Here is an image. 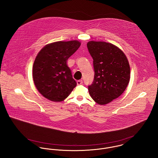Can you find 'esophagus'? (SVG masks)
<instances>
[{"label":"esophagus","instance_id":"34e87169","mask_svg":"<svg viewBox=\"0 0 158 158\" xmlns=\"http://www.w3.org/2000/svg\"><path fill=\"white\" fill-rule=\"evenodd\" d=\"M77 85H80L83 83V80H78L77 81Z\"/></svg>","mask_w":158,"mask_h":158}]
</instances>
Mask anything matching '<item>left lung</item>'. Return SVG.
<instances>
[{"mask_svg":"<svg viewBox=\"0 0 158 158\" xmlns=\"http://www.w3.org/2000/svg\"><path fill=\"white\" fill-rule=\"evenodd\" d=\"M87 47L93 59L94 78L88 86L92 98L104 105L118 98L126 89L130 68L125 53L111 43L91 41Z\"/></svg>","mask_w":158,"mask_h":158,"instance_id":"8db88e82","label":"left lung"}]
</instances>
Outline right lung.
<instances>
[{"label":"right lung","instance_id":"add662e5","mask_svg":"<svg viewBox=\"0 0 158 158\" xmlns=\"http://www.w3.org/2000/svg\"><path fill=\"white\" fill-rule=\"evenodd\" d=\"M80 45L76 40L55 42L44 46L37 55L33 78L36 88L46 98L61 102L76 86L67 61Z\"/></svg>","mask_w":158,"mask_h":158}]
</instances>
